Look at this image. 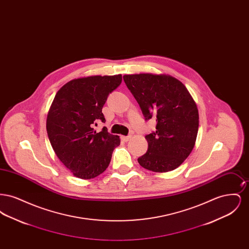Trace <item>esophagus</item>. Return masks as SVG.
<instances>
[{"mask_svg":"<svg viewBox=\"0 0 249 249\" xmlns=\"http://www.w3.org/2000/svg\"><path fill=\"white\" fill-rule=\"evenodd\" d=\"M130 138H131L130 135H129V136H121V139H122V141H124V142H128Z\"/></svg>","mask_w":249,"mask_h":249,"instance_id":"obj_1","label":"esophagus"}]
</instances>
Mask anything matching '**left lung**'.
<instances>
[{
  "label": "left lung",
  "instance_id": "obj_1",
  "mask_svg": "<svg viewBox=\"0 0 249 249\" xmlns=\"http://www.w3.org/2000/svg\"><path fill=\"white\" fill-rule=\"evenodd\" d=\"M124 82L145 119H156V131L145 135L146 153L139 164L156 173L177 169L191 153L199 129V112L185 85L169 74H125Z\"/></svg>",
  "mask_w": 249,
  "mask_h": 249
}]
</instances>
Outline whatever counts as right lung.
<instances>
[{
    "mask_svg": "<svg viewBox=\"0 0 249 249\" xmlns=\"http://www.w3.org/2000/svg\"><path fill=\"white\" fill-rule=\"evenodd\" d=\"M122 81L121 74L91 75L72 79L55 96L47 118L48 139L62 164L75 178L91 179L107 170L118 135L103 129L96 132V121H106L102 112L109 93Z\"/></svg>",
    "mask_w": 249,
    "mask_h": 249,
    "instance_id": "right-lung-1",
    "label": "right lung"
}]
</instances>
